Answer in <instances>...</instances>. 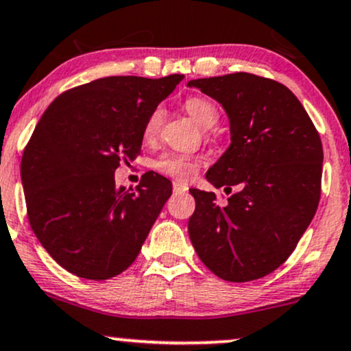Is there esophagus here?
I'll return each mask as SVG.
<instances>
[{"label": "esophagus", "mask_w": 351, "mask_h": 351, "mask_svg": "<svg viewBox=\"0 0 351 351\" xmlns=\"http://www.w3.org/2000/svg\"><path fill=\"white\" fill-rule=\"evenodd\" d=\"M172 189H174V193L177 195V193H185L189 190V187L187 185H184V184H180V182H174L172 184Z\"/></svg>", "instance_id": "esophagus-1"}]
</instances>
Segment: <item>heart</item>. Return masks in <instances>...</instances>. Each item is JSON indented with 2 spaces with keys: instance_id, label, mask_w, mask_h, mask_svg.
<instances>
[{
  "instance_id": "1",
  "label": "heart",
  "mask_w": 351,
  "mask_h": 351,
  "mask_svg": "<svg viewBox=\"0 0 351 351\" xmlns=\"http://www.w3.org/2000/svg\"><path fill=\"white\" fill-rule=\"evenodd\" d=\"M185 109L192 119L195 120L198 125L202 127L210 128L218 122V110L215 109V106L211 104L208 99L205 97H189L185 101ZM162 123V110L154 109L151 112L148 119H146L145 123V138H153L156 133L159 132V127ZM154 167L158 169L159 172L166 174L172 179H176L177 182H189L193 177L197 176L198 169H200V159L192 158V156L187 154H177V153H167L159 156L156 159Z\"/></svg>"
}]
</instances>
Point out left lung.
Listing matches in <instances>:
<instances>
[{
    "instance_id": "left-lung-1",
    "label": "left lung",
    "mask_w": 351,
    "mask_h": 351,
    "mask_svg": "<svg viewBox=\"0 0 351 351\" xmlns=\"http://www.w3.org/2000/svg\"><path fill=\"white\" fill-rule=\"evenodd\" d=\"M223 106L231 146L206 179L231 194L192 189L189 236L200 261L219 278L244 283L276 270L313 221L324 151L302 104L287 86L250 73L189 81Z\"/></svg>"
}]
</instances>
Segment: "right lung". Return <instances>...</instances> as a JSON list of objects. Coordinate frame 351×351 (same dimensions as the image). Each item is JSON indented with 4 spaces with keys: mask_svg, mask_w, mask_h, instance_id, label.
<instances>
[{
    "mask_svg": "<svg viewBox=\"0 0 351 351\" xmlns=\"http://www.w3.org/2000/svg\"><path fill=\"white\" fill-rule=\"evenodd\" d=\"M182 77H101L64 90L38 120L21 161L27 218L70 274L107 280L140 254L172 184L149 171L127 190L114 172L140 154L146 119Z\"/></svg>",
    "mask_w": 351,
    "mask_h": 351,
    "instance_id": "obj_1",
    "label": "right lung"
}]
</instances>
